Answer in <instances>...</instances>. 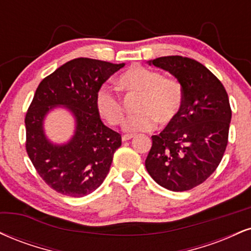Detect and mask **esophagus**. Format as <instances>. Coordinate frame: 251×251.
<instances>
[{"label": "esophagus", "mask_w": 251, "mask_h": 251, "mask_svg": "<svg viewBox=\"0 0 251 251\" xmlns=\"http://www.w3.org/2000/svg\"><path fill=\"white\" fill-rule=\"evenodd\" d=\"M133 137H134L133 134H124L123 137H122V140L123 141H127V140H129V139H132Z\"/></svg>", "instance_id": "esophagus-1"}]
</instances>
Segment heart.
Wrapping results in <instances>:
<instances>
[{
	"label": "heart",
	"instance_id": "b5f03b06",
	"mask_svg": "<svg viewBox=\"0 0 251 251\" xmlns=\"http://www.w3.org/2000/svg\"><path fill=\"white\" fill-rule=\"evenodd\" d=\"M118 85L128 95H140L135 110L139 113L128 117L123 129L129 134L149 132L160 125L174 122L183 104V89L175 78L165 77L161 72L133 65L118 78ZM97 112L108 125L117 126L124 119V105L120 97L108 86H101L96 93Z\"/></svg>",
	"mask_w": 251,
	"mask_h": 251
}]
</instances>
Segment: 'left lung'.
<instances>
[{
	"label": "left lung",
	"instance_id": "left-lung-1",
	"mask_svg": "<svg viewBox=\"0 0 251 251\" xmlns=\"http://www.w3.org/2000/svg\"><path fill=\"white\" fill-rule=\"evenodd\" d=\"M149 64L168 71L183 89V104L174 122L152 135L145 166L158 185L185 192L201 185L220 165L228 144L231 108L225 86L204 65L182 56Z\"/></svg>",
	"mask_w": 251,
	"mask_h": 251
}]
</instances>
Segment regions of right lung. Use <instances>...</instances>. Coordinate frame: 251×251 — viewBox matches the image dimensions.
Listing matches in <instances>:
<instances>
[{
	"mask_svg": "<svg viewBox=\"0 0 251 251\" xmlns=\"http://www.w3.org/2000/svg\"><path fill=\"white\" fill-rule=\"evenodd\" d=\"M125 65L76 58L59 66L39 83L25 116V149L39 176L56 192L81 198L105 180L122 135L108 128L97 112L96 93ZM56 106L68 108L76 119L75 134L55 145L44 133V118Z\"/></svg>",
	"mask_w": 251,
	"mask_h": 251,
	"instance_id": "right-lung-1",
	"label": "right lung"
}]
</instances>
